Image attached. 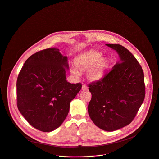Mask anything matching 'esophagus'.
Wrapping results in <instances>:
<instances>
[{"mask_svg":"<svg viewBox=\"0 0 159 159\" xmlns=\"http://www.w3.org/2000/svg\"><path fill=\"white\" fill-rule=\"evenodd\" d=\"M88 86L86 85V84H83V86H82V89L83 90H84V91H86V90H88Z\"/></svg>","mask_w":159,"mask_h":159,"instance_id":"esophagus-1","label":"esophagus"}]
</instances>
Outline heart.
<instances>
[{
    "label": "heart",
    "instance_id": "obj_1",
    "mask_svg": "<svg viewBox=\"0 0 159 159\" xmlns=\"http://www.w3.org/2000/svg\"><path fill=\"white\" fill-rule=\"evenodd\" d=\"M102 54L98 51H91L84 53L75 59V66L71 68V73L78 78L80 71L88 70V78L92 81L102 78L110 67V61L107 57H102Z\"/></svg>",
    "mask_w": 159,
    "mask_h": 159
}]
</instances>
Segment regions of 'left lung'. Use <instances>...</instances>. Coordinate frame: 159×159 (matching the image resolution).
I'll list each match as a JSON object with an SVG mask.
<instances>
[{
  "label": "left lung",
  "instance_id": "8db88e82",
  "mask_svg": "<svg viewBox=\"0 0 159 159\" xmlns=\"http://www.w3.org/2000/svg\"><path fill=\"white\" fill-rule=\"evenodd\" d=\"M120 61L100 80L89 84L90 118L102 130L112 132L130 124L143 102L144 74L134 55L120 44H107Z\"/></svg>",
  "mask_w": 159,
  "mask_h": 159
}]
</instances>
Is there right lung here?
Listing matches in <instances>:
<instances>
[{"label":"right lung","mask_w":159,"mask_h":159,"mask_svg":"<svg viewBox=\"0 0 159 159\" xmlns=\"http://www.w3.org/2000/svg\"><path fill=\"white\" fill-rule=\"evenodd\" d=\"M67 56L57 48H48L30 56L17 80V108L35 129L49 132L66 119L70 102L81 88L80 83L66 81Z\"/></svg>","instance_id":"obj_1"}]
</instances>
